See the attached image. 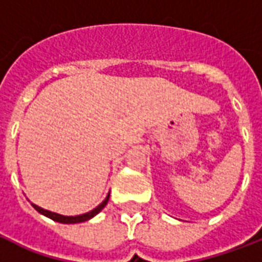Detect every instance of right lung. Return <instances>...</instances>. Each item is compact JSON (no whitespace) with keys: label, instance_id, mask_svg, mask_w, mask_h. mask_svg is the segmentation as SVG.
Masks as SVG:
<instances>
[{"label":"right lung","instance_id":"right-lung-1","mask_svg":"<svg viewBox=\"0 0 262 262\" xmlns=\"http://www.w3.org/2000/svg\"><path fill=\"white\" fill-rule=\"evenodd\" d=\"M108 197H110V194H107L104 201H103L102 204H99L98 207L95 208V209L87 212V213H83V215H77V216L59 215V213H55V212H50V211H47V209H43V208L38 207V205H35V204H32V207H34L39 213H42V215L50 217V219L54 220V222H58V223H63V224H75V223H81V222H87V220L92 219L94 216L98 215L99 212L102 211L103 208L107 205V203H108Z\"/></svg>","mask_w":262,"mask_h":262}]
</instances>
